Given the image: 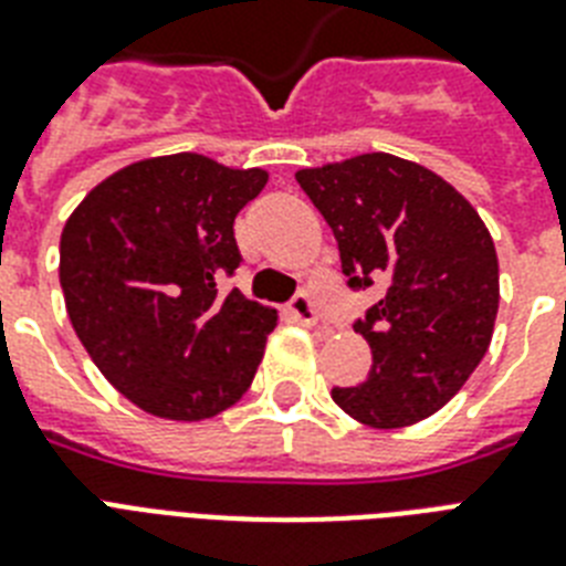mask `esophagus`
I'll return each instance as SVG.
<instances>
[{
	"label": "esophagus",
	"instance_id": "34e87169",
	"mask_svg": "<svg viewBox=\"0 0 566 566\" xmlns=\"http://www.w3.org/2000/svg\"><path fill=\"white\" fill-rule=\"evenodd\" d=\"M291 317L300 323V326H314L317 323V308L311 302L308 293H300L296 300L291 302Z\"/></svg>",
	"mask_w": 566,
	"mask_h": 566
}]
</instances>
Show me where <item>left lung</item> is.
<instances>
[{
    "label": "left lung",
    "instance_id": "obj_1",
    "mask_svg": "<svg viewBox=\"0 0 566 566\" xmlns=\"http://www.w3.org/2000/svg\"><path fill=\"white\" fill-rule=\"evenodd\" d=\"M296 181L335 231L349 284L385 287L355 326L373 353L370 376L335 387L332 399L370 429L426 420L491 346L500 311L491 231L447 179L396 155L302 167Z\"/></svg>",
    "mask_w": 566,
    "mask_h": 566
}]
</instances>
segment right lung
I'll list each match as a JSON object with an SVG mask.
<instances>
[{
  "label": "right lung",
  "mask_w": 566,
  "mask_h": 566,
  "mask_svg": "<svg viewBox=\"0 0 566 566\" xmlns=\"http://www.w3.org/2000/svg\"><path fill=\"white\" fill-rule=\"evenodd\" d=\"M261 167L199 153L111 172L61 231V291L75 335L128 402L196 422L231 408L255 378L275 308L220 275L240 264L234 217L264 190Z\"/></svg>",
  "instance_id": "right-lung-1"
}]
</instances>
